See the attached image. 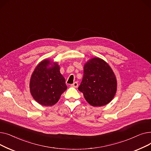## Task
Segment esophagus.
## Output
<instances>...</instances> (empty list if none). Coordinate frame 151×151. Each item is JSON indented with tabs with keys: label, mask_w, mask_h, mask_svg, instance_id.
<instances>
[{
	"label": "esophagus",
	"mask_w": 151,
	"mask_h": 151,
	"mask_svg": "<svg viewBox=\"0 0 151 151\" xmlns=\"http://www.w3.org/2000/svg\"><path fill=\"white\" fill-rule=\"evenodd\" d=\"M71 86L73 87V88H77L78 87V83L77 82H75L73 84H71Z\"/></svg>",
	"instance_id": "obj_1"
}]
</instances>
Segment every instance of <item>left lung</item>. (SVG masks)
<instances>
[{"label":"left lung","instance_id":"left-lung-1","mask_svg":"<svg viewBox=\"0 0 151 151\" xmlns=\"http://www.w3.org/2000/svg\"><path fill=\"white\" fill-rule=\"evenodd\" d=\"M78 90L93 106H102L111 101L117 91V80L108 63L99 58L89 59L84 65Z\"/></svg>","mask_w":151,"mask_h":151}]
</instances>
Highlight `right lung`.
I'll return each mask as SVG.
<instances>
[{
  "label": "right lung",
  "mask_w": 151,
  "mask_h": 151,
  "mask_svg": "<svg viewBox=\"0 0 151 151\" xmlns=\"http://www.w3.org/2000/svg\"><path fill=\"white\" fill-rule=\"evenodd\" d=\"M29 88L32 96L41 105L50 106L56 104L67 89L58 63L50 59L40 62L30 77Z\"/></svg>",
  "instance_id": "add662e5"
}]
</instances>
